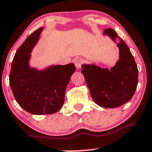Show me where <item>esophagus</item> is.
<instances>
[{
    "instance_id": "34e87169",
    "label": "esophagus",
    "mask_w": 152,
    "mask_h": 152,
    "mask_svg": "<svg viewBox=\"0 0 152 152\" xmlns=\"http://www.w3.org/2000/svg\"><path fill=\"white\" fill-rule=\"evenodd\" d=\"M84 63V60L82 58H77L75 60V65L77 69H80L81 66Z\"/></svg>"
}]
</instances>
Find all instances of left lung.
<instances>
[{"label":"left lung","instance_id":"8db88e82","mask_svg":"<svg viewBox=\"0 0 152 152\" xmlns=\"http://www.w3.org/2000/svg\"><path fill=\"white\" fill-rule=\"evenodd\" d=\"M104 34L115 42L119 37L115 30L107 28ZM117 47L119 60L110 69L92 65H82V73L94 101L105 108L122 106L133 97L138 84V69L129 48L122 38Z\"/></svg>","mask_w":152,"mask_h":152}]
</instances>
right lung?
<instances>
[{
    "mask_svg": "<svg viewBox=\"0 0 152 152\" xmlns=\"http://www.w3.org/2000/svg\"><path fill=\"white\" fill-rule=\"evenodd\" d=\"M42 29L33 32L16 51L9 75L16 102L26 111L37 115H50L61 109L66 88L75 71L73 63L52 65L44 70L30 67V53Z\"/></svg>",
    "mask_w": 152,
    "mask_h": 152,
    "instance_id": "1",
    "label": "right lung"
}]
</instances>
